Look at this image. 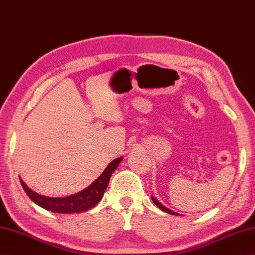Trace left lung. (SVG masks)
I'll list each match as a JSON object with an SVG mask.
<instances>
[{"instance_id": "8db88e82", "label": "left lung", "mask_w": 255, "mask_h": 255, "mask_svg": "<svg viewBox=\"0 0 255 255\" xmlns=\"http://www.w3.org/2000/svg\"><path fill=\"white\" fill-rule=\"evenodd\" d=\"M151 198H152V201H153V203L157 206V207H159L161 210H163V211H165V212H167V213H170V215H175V216H181V215H179V213H177V212H175V211H173V210H170V209H168V208H166L165 207V206H163L159 201H157V199H155L153 196H151Z\"/></svg>"}]
</instances>
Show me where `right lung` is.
<instances>
[{"instance_id": "add662e5", "label": "right lung", "mask_w": 255, "mask_h": 255, "mask_svg": "<svg viewBox=\"0 0 255 255\" xmlns=\"http://www.w3.org/2000/svg\"><path fill=\"white\" fill-rule=\"evenodd\" d=\"M122 159L123 157H118L109 163L101 176L88 188L66 197H48L40 195L27 187L21 178L19 177V179L26 195L39 207L57 213H79L91 209L101 201L109 183V179Z\"/></svg>"}]
</instances>
